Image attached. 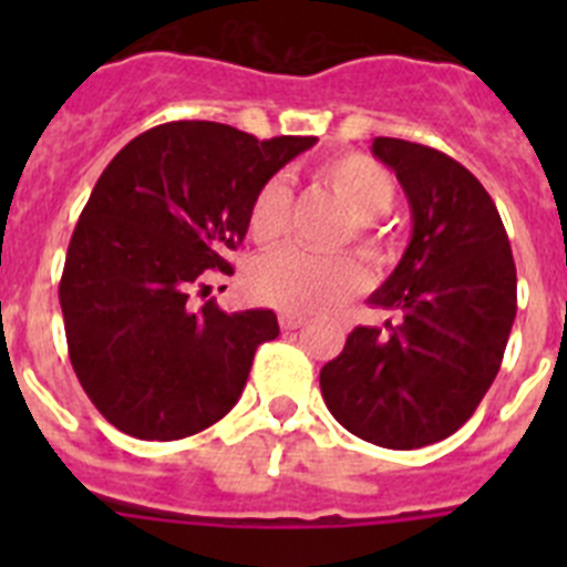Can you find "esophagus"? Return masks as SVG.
<instances>
[{"label": "esophagus", "instance_id": "34e87169", "mask_svg": "<svg viewBox=\"0 0 567 567\" xmlns=\"http://www.w3.org/2000/svg\"><path fill=\"white\" fill-rule=\"evenodd\" d=\"M307 320L309 318L303 312H280V327L284 329H300Z\"/></svg>", "mask_w": 567, "mask_h": 567}]
</instances>
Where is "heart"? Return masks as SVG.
Listing matches in <instances>:
<instances>
[{"label":"heart","mask_w":567,"mask_h":567,"mask_svg":"<svg viewBox=\"0 0 567 567\" xmlns=\"http://www.w3.org/2000/svg\"><path fill=\"white\" fill-rule=\"evenodd\" d=\"M320 178L338 195L343 207L352 213L354 238L369 255H383V238L374 233L380 215L392 209L398 198V184L392 173L363 153H346L329 158L320 167ZM289 227V187L284 178H269L255 193L249 207V235L258 244H275L284 238ZM369 284L363 264L352 255L340 258H315L298 249H280V252L260 258L249 269V287L260 300L272 307L292 309V312H323L363 292Z\"/></svg>","instance_id":"b5f03b06"}]
</instances>
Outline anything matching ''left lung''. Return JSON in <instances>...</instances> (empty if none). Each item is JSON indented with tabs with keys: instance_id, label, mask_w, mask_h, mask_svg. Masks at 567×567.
<instances>
[{
	"instance_id": "1",
	"label": "left lung",
	"mask_w": 567,
	"mask_h": 567,
	"mask_svg": "<svg viewBox=\"0 0 567 567\" xmlns=\"http://www.w3.org/2000/svg\"><path fill=\"white\" fill-rule=\"evenodd\" d=\"M372 153L412 207V240L369 298L398 320L354 327L320 392L346 432L409 452L457 432L497 378L517 267L491 195L452 155L383 135Z\"/></svg>"
}]
</instances>
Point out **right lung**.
I'll return each mask as SVG.
<instances>
[{
    "label": "right lung",
    "mask_w": 567,
    "mask_h": 567,
    "mask_svg": "<svg viewBox=\"0 0 567 567\" xmlns=\"http://www.w3.org/2000/svg\"><path fill=\"white\" fill-rule=\"evenodd\" d=\"M315 135L258 142L218 122H169L118 150L84 204L59 303L79 383L138 440L198 434L238 403L272 309L193 307L249 229L264 184Z\"/></svg>",
    "instance_id": "1"
}]
</instances>
